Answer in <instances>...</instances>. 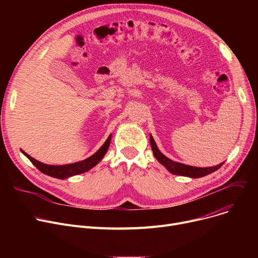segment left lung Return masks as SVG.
Returning <instances> with one entry per match:
<instances>
[{"label":"left lung","mask_w":258,"mask_h":258,"mask_svg":"<svg viewBox=\"0 0 258 258\" xmlns=\"http://www.w3.org/2000/svg\"><path fill=\"white\" fill-rule=\"evenodd\" d=\"M150 141H151V146H152V150H153L155 158L172 174L183 175V177H189L192 179L202 178V177H205V175H207V174L214 172L215 170H218L224 164V162H223V163L216 165V166L196 167V166H190V165H186L183 163H179V162H174V161L168 159L166 156H164L159 151V148H158L151 134H150Z\"/></svg>","instance_id":"obj_1"}]
</instances>
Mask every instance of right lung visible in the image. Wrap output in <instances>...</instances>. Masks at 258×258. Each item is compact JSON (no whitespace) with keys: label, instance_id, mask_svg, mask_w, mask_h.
I'll use <instances>...</instances> for the list:
<instances>
[{"label":"right lung","instance_id":"obj_1","mask_svg":"<svg viewBox=\"0 0 258 258\" xmlns=\"http://www.w3.org/2000/svg\"><path fill=\"white\" fill-rule=\"evenodd\" d=\"M111 138H112V135H110V136L107 137V139L102 144V146L91 157H89V158H87L83 161L75 162V163H71V164H66V165L45 164V163H42V162H39V161L33 159L28 154L25 153L23 150H21V152L31 161V163L39 171H42L43 173H45L47 175H50V177L64 180V179H68L70 177H73V175H77V174H80V173H84L86 171H89L95 165H97L99 162L102 160L104 155L106 154V152L108 150V146H110V143H111Z\"/></svg>","mask_w":258,"mask_h":258}]
</instances>
